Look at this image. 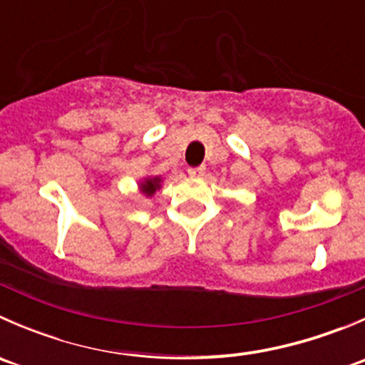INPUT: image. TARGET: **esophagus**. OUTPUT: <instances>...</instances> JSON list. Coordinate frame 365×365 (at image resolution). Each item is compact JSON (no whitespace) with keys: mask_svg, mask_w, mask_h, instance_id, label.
Returning <instances> with one entry per match:
<instances>
[{"mask_svg":"<svg viewBox=\"0 0 365 365\" xmlns=\"http://www.w3.org/2000/svg\"><path fill=\"white\" fill-rule=\"evenodd\" d=\"M206 171L205 165H196V168H189V175L194 176V178H200V176H203Z\"/></svg>","mask_w":365,"mask_h":365,"instance_id":"esophagus-1","label":"esophagus"}]
</instances>
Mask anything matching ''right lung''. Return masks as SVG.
Returning a JSON list of instances; mask_svg holds the SVG:
<instances>
[{"label": "right lung", "instance_id": "add662e5", "mask_svg": "<svg viewBox=\"0 0 365 365\" xmlns=\"http://www.w3.org/2000/svg\"><path fill=\"white\" fill-rule=\"evenodd\" d=\"M157 189H159V178L146 180L145 183H141V190L146 194V196H152Z\"/></svg>", "mask_w": 365, "mask_h": 365}]
</instances>
